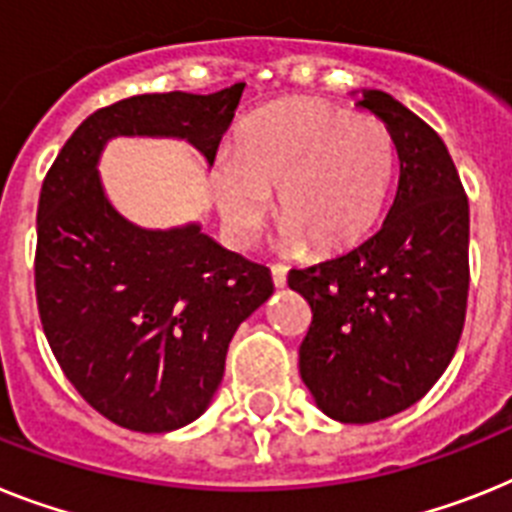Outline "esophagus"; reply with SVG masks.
Listing matches in <instances>:
<instances>
[{
  "label": "esophagus",
  "instance_id": "obj_1",
  "mask_svg": "<svg viewBox=\"0 0 512 512\" xmlns=\"http://www.w3.org/2000/svg\"><path fill=\"white\" fill-rule=\"evenodd\" d=\"M286 273H289V268H286V265H281V263L270 265V276H273V283H276L278 289H281V286H286Z\"/></svg>",
  "mask_w": 512,
  "mask_h": 512
}]
</instances>
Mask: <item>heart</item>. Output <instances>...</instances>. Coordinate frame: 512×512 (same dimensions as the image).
<instances>
[{
  "instance_id": "b5f03b06",
  "label": "heart",
  "mask_w": 512,
  "mask_h": 512,
  "mask_svg": "<svg viewBox=\"0 0 512 512\" xmlns=\"http://www.w3.org/2000/svg\"><path fill=\"white\" fill-rule=\"evenodd\" d=\"M398 150L377 117L299 98L257 111L236 132L234 156L218 158L223 221L249 242L278 192L283 244L341 255L362 244L388 208Z\"/></svg>"
}]
</instances>
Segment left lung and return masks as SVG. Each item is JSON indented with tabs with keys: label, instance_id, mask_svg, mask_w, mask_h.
I'll return each mask as SVG.
<instances>
[{
	"label": "left lung",
	"instance_id": "1",
	"mask_svg": "<svg viewBox=\"0 0 512 512\" xmlns=\"http://www.w3.org/2000/svg\"><path fill=\"white\" fill-rule=\"evenodd\" d=\"M359 106L393 132V208L367 242L289 273L312 309L299 372L343 424L380 422L424 398L458 349L468 299V197L448 148L382 90H362Z\"/></svg>",
	"mask_w": 512,
	"mask_h": 512
}]
</instances>
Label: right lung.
Returning a JSON list of instances; mask_svg holds the SVG:
<instances>
[{"instance_id":"obj_1","label":"right lung","mask_w":512,"mask_h":512,"mask_svg":"<svg viewBox=\"0 0 512 512\" xmlns=\"http://www.w3.org/2000/svg\"><path fill=\"white\" fill-rule=\"evenodd\" d=\"M242 90L145 93L93 111L41 187L36 299L46 341L77 393L132 432H171L208 409L236 328L273 281L200 223L153 231L119 216L98 156L119 135L179 137L213 166Z\"/></svg>"}]
</instances>
